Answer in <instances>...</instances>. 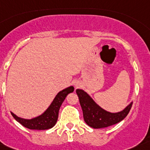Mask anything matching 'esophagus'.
Masks as SVG:
<instances>
[{"label": "esophagus", "instance_id": "esophagus-1", "mask_svg": "<svg viewBox=\"0 0 150 150\" xmlns=\"http://www.w3.org/2000/svg\"><path fill=\"white\" fill-rule=\"evenodd\" d=\"M79 85H80V84H79L78 83H74V86H75L76 88H78Z\"/></svg>", "mask_w": 150, "mask_h": 150}]
</instances>
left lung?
Returning <instances> with one entry per match:
<instances>
[{
  "mask_svg": "<svg viewBox=\"0 0 150 150\" xmlns=\"http://www.w3.org/2000/svg\"><path fill=\"white\" fill-rule=\"evenodd\" d=\"M80 104L83 111V120L86 124L93 128H103L116 125L121 121L128 114L132 103L121 112L112 113L103 110L81 89H76Z\"/></svg>",
  "mask_w": 150,
  "mask_h": 150,
  "instance_id": "1",
  "label": "left lung"
}]
</instances>
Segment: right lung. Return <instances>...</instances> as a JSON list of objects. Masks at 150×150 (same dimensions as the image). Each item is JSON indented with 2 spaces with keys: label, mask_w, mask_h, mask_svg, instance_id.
Returning <instances> with one entry per match:
<instances>
[{
  "label": "right lung",
  "mask_w": 150,
  "mask_h": 150,
  "mask_svg": "<svg viewBox=\"0 0 150 150\" xmlns=\"http://www.w3.org/2000/svg\"><path fill=\"white\" fill-rule=\"evenodd\" d=\"M74 91V88L70 86L58 93L48 109L42 115L31 120H25L18 117L11 112L15 119L26 128L32 130H46L52 128L56 124L59 117V108L69 93Z\"/></svg>",
  "instance_id": "add662e5"
}]
</instances>
